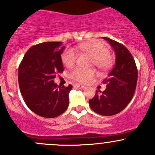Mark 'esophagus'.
Returning a JSON list of instances; mask_svg holds the SVG:
<instances>
[{
  "instance_id": "esophagus-1",
  "label": "esophagus",
  "mask_w": 155,
  "mask_h": 155,
  "mask_svg": "<svg viewBox=\"0 0 155 155\" xmlns=\"http://www.w3.org/2000/svg\"><path fill=\"white\" fill-rule=\"evenodd\" d=\"M73 87H76V88H79V89H84L85 87L84 85H80V84H78V83L73 84Z\"/></svg>"
}]
</instances>
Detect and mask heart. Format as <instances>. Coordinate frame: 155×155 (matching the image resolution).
<instances>
[{
	"label": "heart",
	"instance_id": "1",
	"mask_svg": "<svg viewBox=\"0 0 155 155\" xmlns=\"http://www.w3.org/2000/svg\"><path fill=\"white\" fill-rule=\"evenodd\" d=\"M77 50L86 53L93 58L95 66L101 70H107L112 64V59L109 57V51L104 43L99 41L85 42L77 46ZM77 58V52L73 48H68L63 52L61 60L67 68H71ZM95 76L93 69H83L76 68L70 73V77L80 82H85Z\"/></svg>",
	"mask_w": 155,
	"mask_h": 155
}]
</instances>
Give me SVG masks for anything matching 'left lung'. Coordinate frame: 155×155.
<instances>
[{
  "label": "left lung",
  "instance_id": "obj_1",
  "mask_svg": "<svg viewBox=\"0 0 155 155\" xmlns=\"http://www.w3.org/2000/svg\"><path fill=\"white\" fill-rule=\"evenodd\" d=\"M113 49L115 63L104 80L107 88L96 91V94L89 101L91 109L96 113L110 116L119 113L134 97L138 78L135 61L128 49L113 40L103 37Z\"/></svg>",
  "mask_w": 155,
  "mask_h": 155
}]
</instances>
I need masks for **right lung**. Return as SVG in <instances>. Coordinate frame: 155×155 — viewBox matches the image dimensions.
Returning a JSON list of instances; mask_svg holds the SVG:
<instances>
[{
  "label": "right lung",
  "mask_w": 155,
  "mask_h": 155,
  "mask_svg": "<svg viewBox=\"0 0 155 155\" xmlns=\"http://www.w3.org/2000/svg\"><path fill=\"white\" fill-rule=\"evenodd\" d=\"M62 42H46L28 50L18 68V85L25 102L32 112L55 118L67 110L72 85L58 86L54 79L63 73Z\"/></svg>",
  "instance_id": "right-lung-1"
}]
</instances>
